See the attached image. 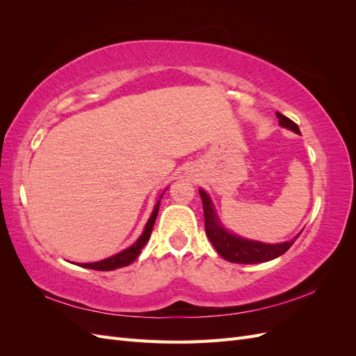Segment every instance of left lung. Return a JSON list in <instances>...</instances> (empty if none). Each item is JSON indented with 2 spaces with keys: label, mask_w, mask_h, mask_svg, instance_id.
<instances>
[{
  "label": "left lung",
  "mask_w": 356,
  "mask_h": 356,
  "mask_svg": "<svg viewBox=\"0 0 356 356\" xmlns=\"http://www.w3.org/2000/svg\"><path fill=\"white\" fill-rule=\"evenodd\" d=\"M279 118V124L282 127L289 129L300 135L298 126L289 120L281 113H276ZM199 195L203 203V215H204V230L209 238L211 243L213 245L217 252L230 263H239V264H255V263H264L270 261L273 258L285 254L300 234H297L294 239L282 242V243H263L257 241H248L230 233L227 229L222 227L217 213H215L213 204L208 196L207 191L202 188L199 190Z\"/></svg>",
  "instance_id": "obj_1"
}]
</instances>
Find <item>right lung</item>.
Returning <instances> with one entry per match:
<instances>
[{"mask_svg":"<svg viewBox=\"0 0 356 356\" xmlns=\"http://www.w3.org/2000/svg\"><path fill=\"white\" fill-rule=\"evenodd\" d=\"M161 196H163V193H161ZM160 196V199H161ZM160 199L157 200L156 207H154V211L152 213V217L148 218L147 224H145V229L143 232V234L139 236V239L132 245L129 246L127 250L118 252L110 258H105V260L102 261H96V263H83V264H79L81 267H86V268H92V270H102V272H106V270H114V268H118V267H124V266H129L131 263H134L136 260V257L141 254L143 248L145 246V243L148 242L149 236H152V232H153V225L156 222V217H157V212H159V204H160Z\"/></svg>","mask_w":356,"mask_h":356,"instance_id":"1","label":"right lung"}]
</instances>
